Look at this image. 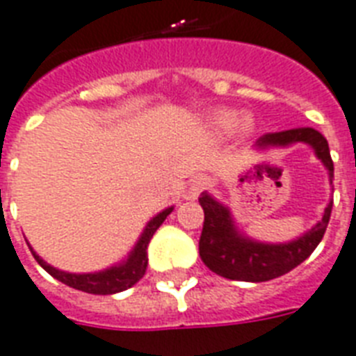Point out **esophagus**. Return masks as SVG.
I'll return each instance as SVG.
<instances>
[{
	"instance_id": "1",
	"label": "esophagus",
	"mask_w": 356,
	"mask_h": 356,
	"mask_svg": "<svg viewBox=\"0 0 356 356\" xmlns=\"http://www.w3.org/2000/svg\"><path fill=\"white\" fill-rule=\"evenodd\" d=\"M207 184H209V181L205 175H196V177L192 179V181H190V186H188L190 200H194V197L200 196V192L207 188Z\"/></svg>"
}]
</instances>
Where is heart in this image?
<instances>
[{"label":"heart","instance_id":"heart-1","mask_svg":"<svg viewBox=\"0 0 356 356\" xmlns=\"http://www.w3.org/2000/svg\"><path fill=\"white\" fill-rule=\"evenodd\" d=\"M211 123H213L214 130L220 132V134H229L238 127V118L235 112H229V110H220L216 112L211 118ZM243 127H248V121H243Z\"/></svg>","mask_w":356,"mask_h":356}]
</instances>
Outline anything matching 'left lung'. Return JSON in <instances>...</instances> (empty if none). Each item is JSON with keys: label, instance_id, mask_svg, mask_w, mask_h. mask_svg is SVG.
I'll use <instances>...</instances> for the list:
<instances>
[{"label": "left lung", "instance_id": "left-lung-1", "mask_svg": "<svg viewBox=\"0 0 356 356\" xmlns=\"http://www.w3.org/2000/svg\"><path fill=\"white\" fill-rule=\"evenodd\" d=\"M305 142L316 149V154L323 160L330 175L334 179V164L330 159L329 143L314 129H291L282 132H267L257 140V145H289ZM200 205L205 213L202 237H200V257L213 273L229 280L241 282H267L286 275L300 265L317 244L329 226L332 202L327 205L323 218L310 232L297 241L287 244H263L243 238L233 227L232 216L224 205L203 194Z\"/></svg>", "mask_w": 356, "mask_h": 356}]
</instances>
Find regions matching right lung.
<instances>
[{
	"label": "right lung",
	"mask_w": 356,
	"mask_h": 356,
	"mask_svg": "<svg viewBox=\"0 0 356 356\" xmlns=\"http://www.w3.org/2000/svg\"><path fill=\"white\" fill-rule=\"evenodd\" d=\"M172 213V209H166L160 214H156L153 220L149 222L145 229H143L142 237L136 244V248L130 252L129 259L119 265V267H112L102 273H95V275H70V273H63L58 268L50 267L48 263L42 261L33 250V257L37 259L40 267L44 268L46 273L54 276L56 280L63 282L65 286L74 287L80 291L93 293V295H112V293H119L129 289L145 275V268H147V246L154 232L159 229L160 224L166 220L168 214Z\"/></svg>",
	"instance_id": "right-lung-1"
}]
</instances>
